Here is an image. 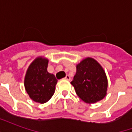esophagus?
I'll list each match as a JSON object with an SVG mask.
<instances>
[{"instance_id":"34e87169","label":"esophagus","mask_w":132,"mask_h":132,"mask_svg":"<svg viewBox=\"0 0 132 132\" xmlns=\"http://www.w3.org/2000/svg\"><path fill=\"white\" fill-rule=\"evenodd\" d=\"M65 79L67 80H71V77H70V76L69 75H66V77H65Z\"/></svg>"}]
</instances>
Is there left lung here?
<instances>
[{
	"label": "left lung",
	"instance_id": "1",
	"mask_svg": "<svg viewBox=\"0 0 132 132\" xmlns=\"http://www.w3.org/2000/svg\"><path fill=\"white\" fill-rule=\"evenodd\" d=\"M71 83L78 97L86 103H95L107 95L108 78L102 66L93 58L87 57L78 63Z\"/></svg>",
	"mask_w": 132,
	"mask_h": 132
}]
</instances>
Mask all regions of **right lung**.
<instances>
[{"instance_id":"right-lung-1","label":"right lung","mask_w":132,"mask_h":132,"mask_svg":"<svg viewBox=\"0 0 132 132\" xmlns=\"http://www.w3.org/2000/svg\"><path fill=\"white\" fill-rule=\"evenodd\" d=\"M48 63V59L38 56L30 63L24 76V88L29 97L41 104L51 99L57 83L54 75L47 71Z\"/></svg>"}]
</instances>
